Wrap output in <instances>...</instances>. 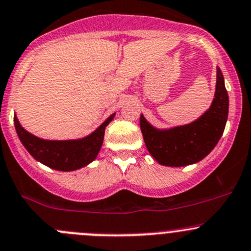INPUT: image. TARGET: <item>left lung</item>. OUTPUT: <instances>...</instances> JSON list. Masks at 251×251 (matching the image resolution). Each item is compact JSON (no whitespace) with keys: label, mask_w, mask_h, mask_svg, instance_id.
<instances>
[{"label":"left lung","mask_w":251,"mask_h":251,"mask_svg":"<svg viewBox=\"0 0 251 251\" xmlns=\"http://www.w3.org/2000/svg\"><path fill=\"white\" fill-rule=\"evenodd\" d=\"M227 89L217 67L216 93L210 109L191 124L167 130L155 128L141 115L140 126L146 147L159 164L184 167L200 162L220 141L228 119Z\"/></svg>","instance_id":"1"}]
</instances>
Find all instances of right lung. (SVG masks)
I'll return each instance as SVG.
<instances>
[{
  "instance_id": "right-lung-1",
  "label": "right lung",
  "mask_w": 251,
  "mask_h": 251,
  "mask_svg": "<svg viewBox=\"0 0 251 251\" xmlns=\"http://www.w3.org/2000/svg\"><path fill=\"white\" fill-rule=\"evenodd\" d=\"M114 116L115 114L109 116L94 132L79 140H43L24 130L17 116H14V126L19 140L31 157L55 170L72 172L96 159L103 145L105 127Z\"/></svg>"
}]
</instances>
